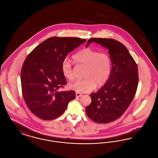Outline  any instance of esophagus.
<instances>
[{
  "mask_svg": "<svg viewBox=\"0 0 158 158\" xmlns=\"http://www.w3.org/2000/svg\"><path fill=\"white\" fill-rule=\"evenodd\" d=\"M76 97H81L82 96V94H80V93H78V92H76Z\"/></svg>",
  "mask_w": 158,
  "mask_h": 158,
  "instance_id": "esophagus-1",
  "label": "esophagus"
}]
</instances>
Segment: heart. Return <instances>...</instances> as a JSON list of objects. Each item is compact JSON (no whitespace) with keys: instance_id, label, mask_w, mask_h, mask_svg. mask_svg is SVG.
Segmentation results:
<instances>
[{"instance_id":"1","label":"heart","mask_w":158,"mask_h":158,"mask_svg":"<svg viewBox=\"0 0 158 158\" xmlns=\"http://www.w3.org/2000/svg\"><path fill=\"white\" fill-rule=\"evenodd\" d=\"M77 64L85 67L83 79L69 85V89L80 93H88L94 90L97 85L102 86L108 81L112 72V60L106 52L85 48L72 56ZM63 76L69 81L74 80V70L68 59H64L61 64Z\"/></svg>"}]
</instances>
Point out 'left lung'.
I'll return each mask as SVG.
<instances>
[{
  "instance_id": "left-lung-1",
  "label": "left lung",
  "mask_w": 158,
  "mask_h": 158,
  "mask_svg": "<svg viewBox=\"0 0 158 158\" xmlns=\"http://www.w3.org/2000/svg\"><path fill=\"white\" fill-rule=\"evenodd\" d=\"M108 49L112 72L107 82L97 92L90 94L92 102L86 113L92 120L105 124L116 120L124 113L135 96L139 82L137 65L127 48L114 39L91 38Z\"/></svg>"
}]
</instances>
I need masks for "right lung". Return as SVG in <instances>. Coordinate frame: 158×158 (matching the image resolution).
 Masks as SVG:
<instances>
[{
    "mask_svg": "<svg viewBox=\"0 0 158 158\" xmlns=\"http://www.w3.org/2000/svg\"><path fill=\"white\" fill-rule=\"evenodd\" d=\"M76 37L49 38L37 45L23 63V97L31 112L43 120L59 117L76 98L73 90L60 91L67 82L61 64L68 54L86 42Z\"/></svg>",
    "mask_w": 158,
    "mask_h": 158,
    "instance_id": "add662e5",
    "label": "right lung"
}]
</instances>
